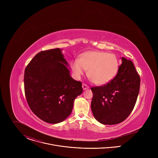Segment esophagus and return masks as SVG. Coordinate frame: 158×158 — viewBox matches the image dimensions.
I'll use <instances>...</instances> for the list:
<instances>
[{
  "label": "esophagus",
  "mask_w": 158,
  "mask_h": 158,
  "mask_svg": "<svg viewBox=\"0 0 158 158\" xmlns=\"http://www.w3.org/2000/svg\"><path fill=\"white\" fill-rule=\"evenodd\" d=\"M82 86V88H83V89H84V90H86V89H89V86H88L87 85L85 84H83Z\"/></svg>",
  "instance_id": "1"
}]
</instances>
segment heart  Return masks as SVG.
Returning <instances> with one entry per match:
<instances>
[{
  "label": "heart",
  "mask_w": 158,
  "mask_h": 158,
  "mask_svg": "<svg viewBox=\"0 0 158 158\" xmlns=\"http://www.w3.org/2000/svg\"><path fill=\"white\" fill-rule=\"evenodd\" d=\"M119 60L113 54L87 51L73 60L71 67L75 77L79 79L88 69V76L97 84H105L113 79L119 69Z\"/></svg>",
  "instance_id": "heart-1"
}]
</instances>
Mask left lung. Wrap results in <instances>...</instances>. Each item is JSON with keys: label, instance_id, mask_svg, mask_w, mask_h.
Masks as SVG:
<instances>
[{"label": "left lung", "instance_id": "obj_1", "mask_svg": "<svg viewBox=\"0 0 158 158\" xmlns=\"http://www.w3.org/2000/svg\"><path fill=\"white\" fill-rule=\"evenodd\" d=\"M116 76L107 84L91 88V109L102 124L113 125L124 121L131 113L139 92L140 77L130 60L122 57Z\"/></svg>", "mask_w": 158, "mask_h": 158}]
</instances>
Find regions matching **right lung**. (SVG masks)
Returning <instances> with one entry per match:
<instances>
[{
  "label": "right lung",
  "instance_id": "add662e5",
  "mask_svg": "<svg viewBox=\"0 0 158 158\" xmlns=\"http://www.w3.org/2000/svg\"><path fill=\"white\" fill-rule=\"evenodd\" d=\"M62 49L37 54L24 72L27 103L41 120L51 124L62 122L73 110L75 99L82 93V83L70 76L69 64Z\"/></svg>",
  "mask_w": 158,
  "mask_h": 158
}]
</instances>
